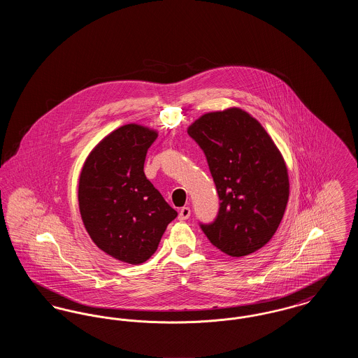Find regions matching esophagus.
<instances>
[{
  "label": "esophagus",
  "mask_w": 358,
  "mask_h": 358,
  "mask_svg": "<svg viewBox=\"0 0 358 358\" xmlns=\"http://www.w3.org/2000/svg\"><path fill=\"white\" fill-rule=\"evenodd\" d=\"M189 216H190V208H189V206L181 208V210H180V213H178V220L184 222V220L189 219Z\"/></svg>",
  "instance_id": "obj_1"
}]
</instances>
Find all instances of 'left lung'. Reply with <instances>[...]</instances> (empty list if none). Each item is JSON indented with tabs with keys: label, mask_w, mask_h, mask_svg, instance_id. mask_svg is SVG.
<instances>
[{
	"label": "left lung",
	"mask_w": 358,
	"mask_h": 358,
	"mask_svg": "<svg viewBox=\"0 0 358 358\" xmlns=\"http://www.w3.org/2000/svg\"><path fill=\"white\" fill-rule=\"evenodd\" d=\"M187 134L204 152L220 199L216 219L200 222L205 236L235 257L260 250L289 200L287 168L273 139L240 108L205 114Z\"/></svg>",
	"instance_id": "1"
}]
</instances>
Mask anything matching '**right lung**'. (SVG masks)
I'll list each match as a JSON object with an SVG mask.
<instances>
[{
    "label": "right lung",
    "mask_w": 358,
    "mask_h": 358,
    "mask_svg": "<svg viewBox=\"0 0 358 358\" xmlns=\"http://www.w3.org/2000/svg\"><path fill=\"white\" fill-rule=\"evenodd\" d=\"M157 133L126 124L106 136L85 161L79 208L85 229L106 254L139 264L153 255L177 212L146 178L143 164Z\"/></svg>",
    "instance_id": "right-lung-1"
}]
</instances>
